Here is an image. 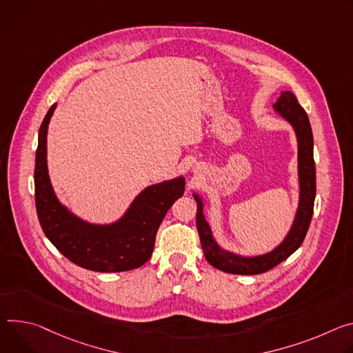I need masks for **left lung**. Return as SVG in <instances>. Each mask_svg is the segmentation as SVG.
Listing matches in <instances>:
<instances>
[{
  "mask_svg": "<svg viewBox=\"0 0 353 353\" xmlns=\"http://www.w3.org/2000/svg\"><path fill=\"white\" fill-rule=\"evenodd\" d=\"M275 112L292 125L297 137V165H299V208L294 221L285 240L270 252L256 256H241L223 250L213 239V232L203 214V201L198 193H193V198L198 203L196 227L201 237V244L208 262L219 270L234 273V275H258L279 265L289 258L304 241L307 230L314 212L316 199V164L312 155V132L308 116L299 103L292 91H283L273 105Z\"/></svg>",
  "mask_w": 353,
  "mask_h": 353,
  "instance_id": "left-lung-1",
  "label": "left lung"
}]
</instances>
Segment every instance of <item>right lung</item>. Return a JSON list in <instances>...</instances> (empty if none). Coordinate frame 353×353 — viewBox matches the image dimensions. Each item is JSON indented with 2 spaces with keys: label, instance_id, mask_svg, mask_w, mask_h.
<instances>
[{
  "label": "right lung",
  "instance_id": "obj_1",
  "mask_svg": "<svg viewBox=\"0 0 353 353\" xmlns=\"http://www.w3.org/2000/svg\"><path fill=\"white\" fill-rule=\"evenodd\" d=\"M56 103L39 129L34 160V202L39 223L50 243L75 265L95 272H125L145 263L154 250L155 234L170 208L185 190L178 176L147 186L114 223H88L61 205L48 171V128Z\"/></svg>",
  "mask_w": 353,
  "mask_h": 353
}]
</instances>
